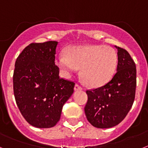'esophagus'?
<instances>
[{"mask_svg":"<svg viewBox=\"0 0 148 148\" xmlns=\"http://www.w3.org/2000/svg\"><path fill=\"white\" fill-rule=\"evenodd\" d=\"M82 89V88L79 85H78V84H76L75 86H74V90H81Z\"/></svg>","mask_w":148,"mask_h":148,"instance_id":"1","label":"esophagus"}]
</instances>
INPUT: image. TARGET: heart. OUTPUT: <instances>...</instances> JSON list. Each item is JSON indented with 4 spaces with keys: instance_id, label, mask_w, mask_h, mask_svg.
Wrapping results in <instances>:
<instances>
[{
    "instance_id": "heart-1",
    "label": "heart",
    "mask_w": 148,
    "mask_h": 148,
    "mask_svg": "<svg viewBox=\"0 0 148 148\" xmlns=\"http://www.w3.org/2000/svg\"><path fill=\"white\" fill-rule=\"evenodd\" d=\"M66 54L59 53L55 63L65 77H70L81 68L84 81L90 87L107 83L116 69L118 56L112 47L102 45L71 46Z\"/></svg>"
}]
</instances>
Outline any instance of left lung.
<instances>
[{
    "label": "left lung",
    "instance_id": "obj_1",
    "mask_svg": "<svg viewBox=\"0 0 148 148\" xmlns=\"http://www.w3.org/2000/svg\"><path fill=\"white\" fill-rule=\"evenodd\" d=\"M115 47L118 55L116 73L103 86L86 91V116L88 121L98 128H110L120 123L132 107L135 98V62L125 49Z\"/></svg>",
    "mask_w": 148,
    "mask_h": 148
}]
</instances>
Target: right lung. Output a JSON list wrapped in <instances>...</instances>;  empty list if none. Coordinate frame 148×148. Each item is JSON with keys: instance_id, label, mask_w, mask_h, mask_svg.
<instances>
[{"instance_id": "add662e5", "label": "right lung", "mask_w": 148, "mask_h": 148, "mask_svg": "<svg viewBox=\"0 0 148 148\" xmlns=\"http://www.w3.org/2000/svg\"><path fill=\"white\" fill-rule=\"evenodd\" d=\"M57 41L31 43L17 58L13 74L16 103L23 116L38 128L54 127L75 83L60 78L55 65Z\"/></svg>"}]
</instances>
